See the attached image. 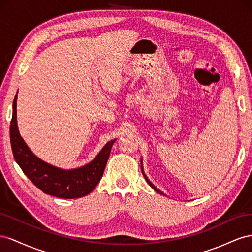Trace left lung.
<instances>
[{
	"label": "left lung",
	"instance_id": "left-lung-1",
	"mask_svg": "<svg viewBox=\"0 0 252 252\" xmlns=\"http://www.w3.org/2000/svg\"><path fill=\"white\" fill-rule=\"evenodd\" d=\"M141 171H142V174H143V176H145V178H146V181H147V183L151 186V187H152V188L157 192V193H159V194H162V195H164V194L161 192V191H159V190H158L157 188H156V187L152 184V183H151L150 181H149V179H148V177L146 176V174H145V172H143V168H142V160H141Z\"/></svg>",
	"mask_w": 252,
	"mask_h": 252
}]
</instances>
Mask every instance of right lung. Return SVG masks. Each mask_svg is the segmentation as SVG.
I'll list each match as a JSON object with an SVG mask.
<instances>
[{
  "instance_id": "right-lung-1",
  "label": "right lung",
  "mask_w": 252,
  "mask_h": 252,
  "mask_svg": "<svg viewBox=\"0 0 252 252\" xmlns=\"http://www.w3.org/2000/svg\"><path fill=\"white\" fill-rule=\"evenodd\" d=\"M115 140L107 142L94 159L81 168L63 170L54 167L35 156L21 137L17 125V95L14 97L10 121V143L13 157L33 185L49 195L60 198H78L90 194L103 175Z\"/></svg>"
}]
</instances>
